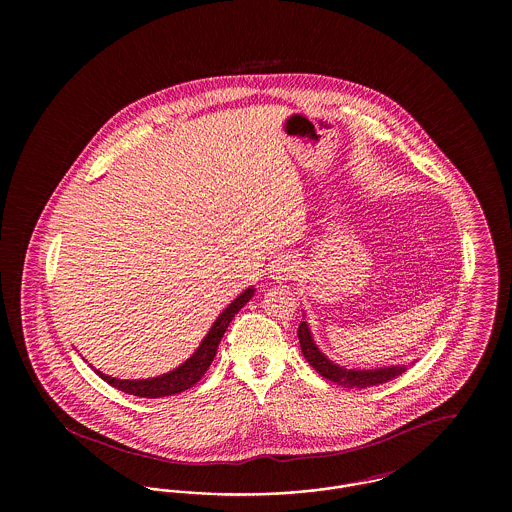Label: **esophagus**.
<instances>
[{"label": "esophagus", "instance_id": "1", "mask_svg": "<svg viewBox=\"0 0 512 512\" xmlns=\"http://www.w3.org/2000/svg\"><path fill=\"white\" fill-rule=\"evenodd\" d=\"M297 274V261L292 255H280L272 267H270V276L276 282H284V280H292L293 276Z\"/></svg>", "mask_w": 512, "mask_h": 512}]
</instances>
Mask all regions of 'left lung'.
I'll list each match as a JSON object with an SVG mask.
<instances>
[{
    "instance_id": "obj_1",
    "label": "left lung",
    "mask_w": 512,
    "mask_h": 512,
    "mask_svg": "<svg viewBox=\"0 0 512 512\" xmlns=\"http://www.w3.org/2000/svg\"><path fill=\"white\" fill-rule=\"evenodd\" d=\"M297 338L303 351V357L307 363L317 370L318 374L338 386L351 388V390H363L370 386H380L386 384L393 378L401 376L407 372V365L388 366V368H374V370H357V368H343L340 365H334L330 359H326L311 336V330L307 322H301L297 328Z\"/></svg>"
}]
</instances>
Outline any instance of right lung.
<instances>
[{"instance_id":"right-lung-1","label":"right lung","mask_w":512,"mask_h":512,"mask_svg":"<svg viewBox=\"0 0 512 512\" xmlns=\"http://www.w3.org/2000/svg\"><path fill=\"white\" fill-rule=\"evenodd\" d=\"M255 290L247 288L244 293H240L215 320L211 326L209 334L203 338L201 345L197 347L194 355L184 363V365L174 368L171 372L157 376V378H147V380H119L101 374L96 370L101 380H105L109 386L124 391L128 395H138V397H147V399H157L165 395H174L180 391L190 390L194 384L201 380V376L207 372V368L213 363L217 349H219L220 340L232 322V318L238 315V311L244 307L245 303L253 297Z\"/></svg>"}]
</instances>
